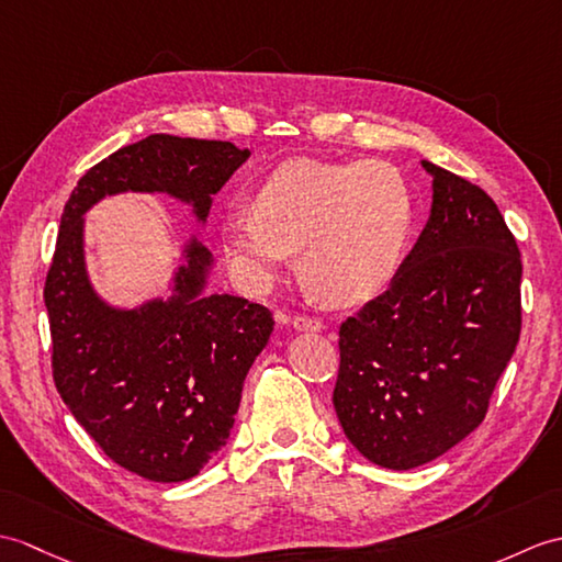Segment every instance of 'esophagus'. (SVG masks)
<instances>
[{
	"instance_id": "obj_1",
	"label": "esophagus",
	"mask_w": 562,
	"mask_h": 562,
	"mask_svg": "<svg viewBox=\"0 0 562 562\" xmlns=\"http://www.w3.org/2000/svg\"><path fill=\"white\" fill-rule=\"evenodd\" d=\"M292 325L296 330H304V333H316L323 328V323L318 318H311V316H294L292 318Z\"/></svg>"
}]
</instances>
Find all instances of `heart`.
<instances>
[{
  "label": "heart",
  "mask_w": 562,
  "mask_h": 562,
  "mask_svg": "<svg viewBox=\"0 0 562 562\" xmlns=\"http://www.w3.org/2000/svg\"><path fill=\"white\" fill-rule=\"evenodd\" d=\"M251 205L225 217V251L260 290L302 249V276L330 304L381 294L402 263L414 225L407 179L387 162L296 158L258 181Z\"/></svg>",
  "instance_id": "heart-1"
}]
</instances>
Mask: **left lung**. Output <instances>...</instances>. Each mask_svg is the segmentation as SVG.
<instances>
[{"instance_id":"left-lung-1","label":"left lung","mask_w":562,"mask_h":562,"mask_svg":"<svg viewBox=\"0 0 562 562\" xmlns=\"http://www.w3.org/2000/svg\"><path fill=\"white\" fill-rule=\"evenodd\" d=\"M434 207L383 294L340 325L333 404L363 458L414 469L484 422L521 330V258L491 195L424 160Z\"/></svg>"}]
</instances>
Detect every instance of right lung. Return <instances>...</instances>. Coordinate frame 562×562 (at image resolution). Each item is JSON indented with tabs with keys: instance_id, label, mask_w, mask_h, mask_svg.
I'll use <instances>...</instances> for the list:
<instances>
[{
	"instance_id": "right-lung-1",
	"label": "right lung",
	"mask_w": 562,
	"mask_h": 562,
	"mask_svg": "<svg viewBox=\"0 0 562 562\" xmlns=\"http://www.w3.org/2000/svg\"><path fill=\"white\" fill-rule=\"evenodd\" d=\"M249 155L229 140L153 134L90 167L64 205L45 280L52 378L100 450L143 479L187 481L225 446L276 321L244 296H201L211 254L195 241L165 302L104 306L86 276L83 213L108 193L165 191L205 220Z\"/></svg>"
}]
</instances>
